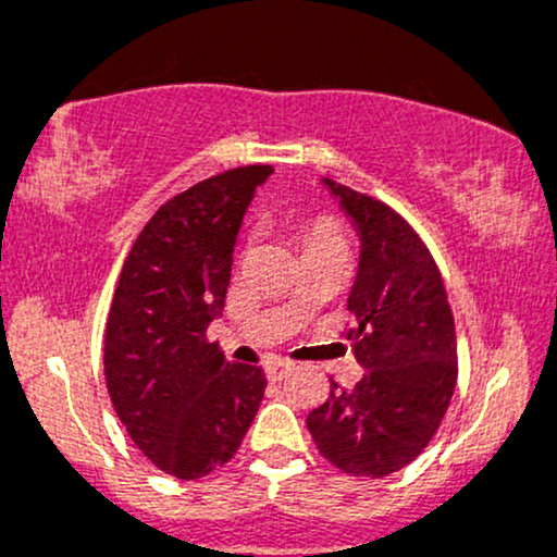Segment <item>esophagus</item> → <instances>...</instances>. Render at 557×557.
<instances>
[{"label": "esophagus", "instance_id": "esophagus-1", "mask_svg": "<svg viewBox=\"0 0 557 557\" xmlns=\"http://www.w3.org/2000/svg\"><path fill=\"white\" fill-rule=\"evenodd\" d=\"M294 370L292 362H286V359H271V362H265V375L268 381H284L286 375Z\"/></svg>", "mask_w": 557, "mask_h": 557}]
</instances>
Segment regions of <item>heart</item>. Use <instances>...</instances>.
<instances>
[{
  "label": "heart",
  "instance_id": "1",
  "mask_svg": "<svg viewBox=\"0 0 557 557\" xmlns=\"http://www.w3.org/2000/svg\"><path fill=\"white\" fill-rule=\"evenodd\" d=\"M299 242H302L305 252L323 250V247H344L342 228L329 215H318V219L305 221L299 226Z\"/></svg>",
  "mask_w": 557,
  "mask_h": 557
}]
</instances>
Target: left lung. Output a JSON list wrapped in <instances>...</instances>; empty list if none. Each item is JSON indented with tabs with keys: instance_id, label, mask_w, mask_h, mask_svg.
<instances>
[{
	"instance_id": "obj_1",
	"label": "left lung",
	"mask_w": 557,
	"mask_h": 557,
	"mask_svg": "<svg viewBox=\"0 0 557 557\" xmlns=\"http://www.w3.org/2000/svg\"><path fill=\"white\" fill-rule=\"evenodd\" d=\"M359 237L346 333L364 375L310 411L320 454L351 476H388L433 441L456 388V329L446 286L414 228L388 206L323 180Z\"/></svg>"
}]
</instances>
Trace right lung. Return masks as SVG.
<instances>
[{
    "label": "right lung",
    "mask_w": 557,
    "mask_h": 557,
    "mask_svg": "<svg viewBox=\"0 0 557 557\" xmlns=\"http://www.w3.org/2000/svg\"><path fill=\"white\" fill-rule=\"evenodd\" d=\"M273 166H242L163 202L124 260L103 372L116 417L161 472L198 480L237 454L265 375L206 338L224 312L247 206Z\"/></svg>",
    "instance_id": "right-lung-1"
}]
</instances>
